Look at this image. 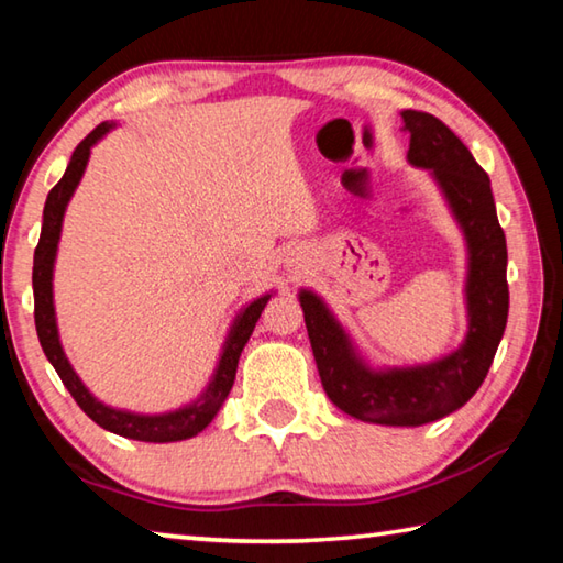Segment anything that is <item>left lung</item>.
I'll return each mask as SVG.
<instances>
[{
	"instance_id": "left-lung-1",
	"label": "left lung",
	"mask_w": 563,
	"mask_h": 563,
	"mask_svg": "<svg viewBox=\"0 0 563 563\" xmlns=\"http://www.w3.org/2000/svg\"><path fill=\"white\" fill-rule=\"evenodd\" d=\"M409 133L407 161L440 188L466 247L464 340L419 365H373L316 290L300 288L320 383L332 405L362 422L419 427L452 415L487 377L507 328V238L499 225L489 176L460 139L432 113H399Z\"/></svg>"
}]
</instances>
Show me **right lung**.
Listing matches in <instances>:
<instances>
[{
  "instance_id": "1",
  "label": "right lung",
  "mask_w": 563,
  "mask_h": 563,
  "mask_svg": "<svg viewBox=\"0 0 563 563\" xmlns=\"http://www.w3.org/2000/svg\"><path fill=\"white\" fill-rule=\"evenodd\" d=\"M113 129H117V123L113 121L99 123V126L93 129L79 146H76L62 180L49 190V196H46L42 235H40V245H36L34 251V271H32L36 335H40L46 360L52 362V367L56 369V375L62 377L64 387L69 389L71 397L76 399V405H79L84 412L93 419V422L103 427V430H109L119 437H126V440H136V442L164 444V442L190 440V437L203 432L206 427L213 422L218 409L223 407L225 397L233 387L241 352L245 347V342L251 340L255 322H258L263 308L268 305L275 290L263 292L261 298L245 302L243 308L235 312L231 328H228V335L223 340L221 355H218L213 375L208 379L203 393L196 399H190V402L180 405L176 409H166V412H154V415L131 412V409H121V407H111L107 402H101V399L93 395L87 385H84V379L76 375L74 365L64 352L59 325H56V308H54V265H56V253H59L66 206H69L74 190L81 184L84 170L89 166L91 148Z\"/></svg>"
}]
</instances>
